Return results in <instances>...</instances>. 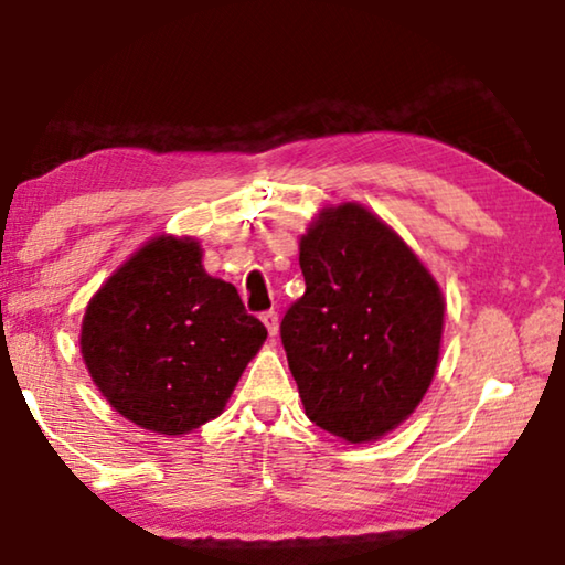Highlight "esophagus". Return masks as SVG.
I'll return each mask as SVG.
<instances>
[{"mask_svg": "<svg viewBox=\"0 0 565 565\" xmlns=\"http://www.w3.org/2000/svg\"><path fill=\"white\" fill-rule=\"evenodd\" d=\"M262 321H265L269 337H275L277 327H280V321H277V311H265V313H262Z\"/></svg>", "mask_w": 565, "mask_h": 565, "instance_id": "34e87169", "label": "esophagus"}]
</instances>
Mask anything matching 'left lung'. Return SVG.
<instances>
[{
  "instance_id": "1",
  "label": "left lung",
  "mask_w": 565,
  "mask_h": 565,
  "mask_svg": "<svg viewBox=\"0 0 565 565\" xmlns=\"http://www.w3.org/2000/svg\"><path fill=\"white\" fill-rule=\"evenodd\" d=\"M306 292L280 337L306 416L370 443L414 412L439 358L445 303L414 252L365 207H327L300 238Z\"/></svg>"
}]
</instances>
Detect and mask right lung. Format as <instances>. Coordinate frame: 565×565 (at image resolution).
Returning a JSON list of instances; mask_svg holds the SVG:
<instances>
[{"label": "right lung", "instance_id": "1", "mask_svg": "<svg viewBox=\"0 0 565 565\" xmlns=\"http://www.w3.org/2000/svg\"><path fill=\"white\" fill-rule=\"evenodd\" d=\"M200 246L161 236L89 300L82 354L103 396L138 427L188 435L226 406L267 329Z\"/></svg>", "mask_w": 565, "mask_h": 565}]
</instances>
